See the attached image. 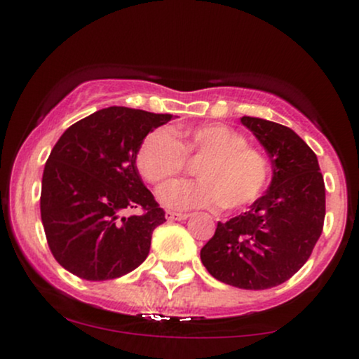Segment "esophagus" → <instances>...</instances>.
I'll use <instances>...</instances> for the list:
<instances>
[{"label":"esophagus","mask_w":359,"mask_h":359,"mask_svg":"<svg viewBox=\"0 0 359 359\" xmlns=\"http://www.w3.org/2000/svg\"><path fill=\"white\" fill-rule=\"evenodd\" d=\"M189 214L185 212H174V211H167V219L168 221H182V219H187Z\"/></svg>","instance_id":"1"}]
</instances>
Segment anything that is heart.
I'll return each instance as SVG.
<instances>
[{
	"mask_svg": "<svg viewBox=\"0 0 359 359\" xmlns=\"http://www.w3.org/2000/svg\"><path fill=\"white\" fill-rule=\"evenodd\" d=\"M165 128L151 131L137 151L140 174L150 184L179 175L187 156L201 160L197 180H175L158 191L160 203L172 209L216 208L238 211L262 196L269 182V162L246 138L222 123L189 126L177 133Z\"/></svg>",
	"mask_w": 359,
	"mask_h": 359,
	"instance_id": "1",
	"label": "heart"
}]
</instances>
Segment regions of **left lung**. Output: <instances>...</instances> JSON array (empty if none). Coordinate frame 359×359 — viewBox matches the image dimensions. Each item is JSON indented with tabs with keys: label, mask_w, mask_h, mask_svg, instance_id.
I'll return each mask as SVG.
<instances>
[{
	"label": "left lung",
	"mask_w": 359,
	"mask_h": 359,
	"mask_svg": "<svg viewBox=\"0 0 359 359\" xmlns=\"http://www.w3.org/2000/svg\"><path fill=\"white\" fill-rule=\"evenodd\" d=\"M241 123L270 155L273 179L250 211L217 222L201 262L219 282L263 290L294 277L311 257L324 228L325 185L316 154L295 131L262 118Z\"/></svg>",
	"instance_id": "8db88e82"
}]
</instances>
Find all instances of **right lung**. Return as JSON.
I'll return each instance as SVG.
<instances>
[{"label": "right lung", "instance_id": "1", "mask_svg": "<svg viewBox=\"0 0 359 359\" xmlns=\"http://www.w3.org/2000/svg\"><path fill=\"white\" fill-rule=\"evenodd\" d=\"M172 114L111 106L74 123L45 163L40 212L53 258L84 280L130 273L148 257L151 233L165 222L143 184L137 151ZM125 208H142L125 218Z\"/></svg>", "mask_w": 359, "mask_h": 359}]
</instances>
